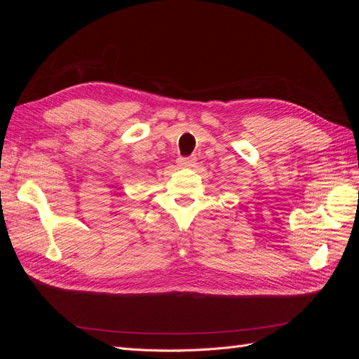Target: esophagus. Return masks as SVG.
I'll return each mask as SVG.
<instances>
[{
  "mask_svg": "<svg viewBox=\"0 0 359 359\" xmlns=\"http://www.w3.org/2000/svg\"><path fill=\"white\" fill-rule=\"evenodd\" d=\"M177 163H178V166L180 168H194L196 166V158L194 157H180L178 160H177Z\"/></svg>",
  "mask_w": 359,
  "mask_h": 359,
  "instance_id": "esophagus-1",
  "label": "esophagus"
}]
</instances>
